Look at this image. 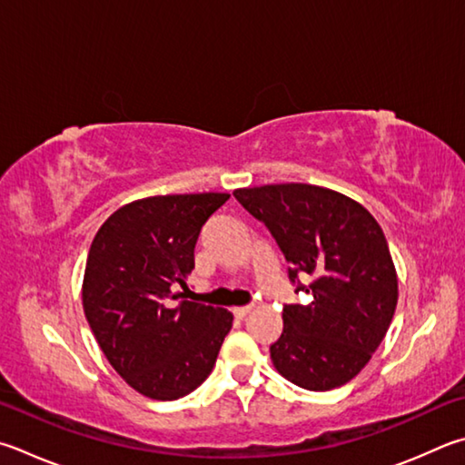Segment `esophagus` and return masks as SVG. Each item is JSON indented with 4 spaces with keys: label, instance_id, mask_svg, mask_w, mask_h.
Wrapping results in <instances>:
<instances>
[{
    "label": "esophagus",
    "instance_id": "34e87169",
    "mask_svg": "<svg viewBox=\"0 0 465 465\" xmlns=\"http://www.w3.org/2000/svg\"><path fill=\"white\" fill-rule=\"evenodd\" d=\"M250 311H252L250 305H246V307H233L232 313H233L235 319H243V317H246V315L250 313Z\"/></svg>",
    "mask_w": 465,
    "mask_h": 465
}]
</instances>
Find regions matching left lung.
I'll list each match as a JSON object with an SVG mask.
<instances>
[{
  "label": "left lung",
  "mask_w": 465,
  "mask_h": 465,
  "mask_svg": "<svg viewBox=\"0 0 465 465\" xmlns=\"http://www.w3.org/2000/svg\"><path fill=\"white\" fill-rule=\"evenodd\" d=\"M264 223L289 278L313 276L309 305H284L270 358L286 380L323 392L360 374L382 343L399 301V276L382 227L358 201L305 183L235 189Z\"/></svg>",
  "instance_id": "obj_1"
}]
</instances>
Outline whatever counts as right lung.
Here are the masks:
<instances>
[{
    "label": "right lung",
    "mask_w": 465,
    "mask_h": 465,
    "mask_svg": "<svg viewBox=\"0 0 465 465\" xmlns=\"http://www.w3.org/2000/svg\"><path fill=\"white\" fill-rule=\"evenodd\" d=\"M227 193L158 195L114 211L93 238L83 311L109 364L134 391L176 401L205 382L233 315L181 301L201 227ZM189 292V291H187Z\"/></svg>",
    "instance_id": "right-lung-1"
}]
</instances>
